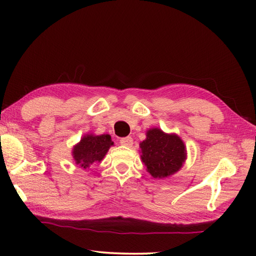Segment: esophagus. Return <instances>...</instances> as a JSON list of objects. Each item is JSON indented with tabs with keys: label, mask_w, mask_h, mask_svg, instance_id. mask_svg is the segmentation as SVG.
Segmentation results:
<instances>
[{
	"label": "esophagus",
	"mask_w": 256,
	"mask_h": 256,
	"mask_svg": "<svg viewBox=\"0 0 256 256\" xmlns=\"http://www.w3.org/2000/svg\"><path fill=\"white\" fill-rule=\"evenodd\" d=\"M120 144L125 146H133V138L131 136H126V138H122L120 140Z\"/></svg>",
	"instance_id": "1"
}]
</instances>
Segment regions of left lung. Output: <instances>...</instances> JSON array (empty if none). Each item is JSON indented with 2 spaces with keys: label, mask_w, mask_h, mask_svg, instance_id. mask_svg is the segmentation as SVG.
Returning <instances> with one entry per match:
<instances>
[{
  "label": "left lung",
  "mask_w": 256,
  "mask_h": 256,
  "mask_svg": "<svg viewBox=\"0 0 256 256\" xmlns=\"http://www.w3.org/2000/svg\"><path fill=\"white\" fill-rule=\"evenodd\" d=\"M141 159L154 178H166L178 172L186 159V148L176 134H167L160 128H150L140 144Z\"/></svg>",
  "instance_id": "1"
}]
</instances>
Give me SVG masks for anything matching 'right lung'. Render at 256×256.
Listing matches in <instances>:
<instances>
[{
  "label": "right lung",
  "instance_id": "obj_1",
  "mask_svg": "<svg viewBox=\"0 0 256 256\" xmlns=\"http://www.w3.org/2000/svg\"><path fill=\"white\" fill-rule=\"evenodd\" d=\"M114 144L110 134L94 136L86 134L72 151L73 159L81 168L86 170L92 164L100 162L107 151Z\"/></svg>",
  "mask_w": 256,
  "mask_h": 256
}]
</instances>
